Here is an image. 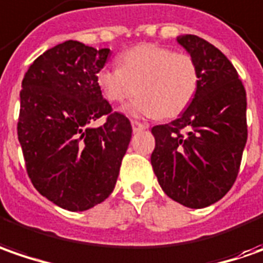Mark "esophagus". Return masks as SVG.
Segmentation results:
<instances>
[{
    "label": "esophagus",
    "mask_w": 263,
    "mask_h": 263,
    "mask_svg": "<svg viewBox=\"0 0 263 263\" xmlns=\"http://www.w3.org/2000/svg\"><path fill=\"white\" fill-rule=\"evenodd\" d=\"M132 129L134 132H140V131H144V129H147L148 126L145 125V123H141L138 121H132Z\"/></svg>",
    "instance_id": "obj_1"
}]
</instances>
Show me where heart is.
<instances>
[{
  "mask_svg": "<svg viewBox=\"0 0 263 263\" xmlns=\"http://www.w3.org/2000/svg\"><path fill=\"white\" fill-rule=\"evenodd\" d=\"M97 84L112 103H122L140 93L126 107L134 116L160 115L170 119L192 103L199 87V69L189 53L142 43L123 52L119 68L100 69Z\"/></svg>",
  "mask_w": 263,
  "mask_h": 263,
  "instance_id": "1",
  "label": "heart"
}]
</instances>
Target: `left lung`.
Here are the masks:
<instances>
[{"label":"left lung","mask_w":263,"mask_h":263,"mask_svg":"<svg viewBox=\"0 0 263 263\" xmlns=\"http://www.w3.org/2000/svg\"><path fill=\"white\" fill-rule=\"evenodd\" d=\"M177 42L198 65L199 87L177 119L151 128V166L168 198L204 208L220 201L239 175L248 141L246 91L233 64L210 42L195 34Z\"/></svg>","instance_id":"1"}]
</instances>
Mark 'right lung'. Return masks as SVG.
I'll return each mask as SVG.
<instances>
[{
	"label": "right lung",
	"mask_w": 263,
	"mask_h": 263,
	"mask_svg": "<svg viewBox=\"0 0 263 263\" xmlns=\"http://www.w3.org/2000/svg\"><path fill=\"white\" fill-rule=\"evenodd\" d=\"M109 49L67 41L24 74L17 135L37 192L68 211H86L112 194L132 135L97 84ZM103 117L105 123H89Z\"/></svg>",
	"instance_id": "right-lung-1"
}]
</instances>
